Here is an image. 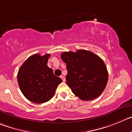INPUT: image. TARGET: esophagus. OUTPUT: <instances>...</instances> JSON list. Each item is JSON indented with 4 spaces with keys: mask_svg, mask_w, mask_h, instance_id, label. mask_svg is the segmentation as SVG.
<instances>
[{
    "mask_svg": "<svg viewBox=\"0 0 132 132\" xmlns=\"http://www.w3.org/2000/svg\"><path fill=\"white\" fill-rule=\"evenodd\" d=\"M60 78L62 79V81H63L64 82V81H65V80H66V79H65V77H64V76H60Z\"/></svg>",
    "mask_w": 132,
    "mask_h": 132,
    "instance_id": "34e87169",
    "label": "esophagus"
}]
</instances>
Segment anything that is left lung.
Returning <instances> with one entry per match:
<instances>
[{
    "mask_svg": "<svg viewBox=\"0 0 132 132\" xmlns=\"http://www.w3.org/2000/svg\"><path fill=\"white\" fill-rule=\"evenodd\" d=\"M61 59L66 64V84L82 100H91L102 93L108 81V72L102 59L89 51L64 52Z\"/></svg>",
    "mask_w": 132,
    "mask_h": 132,
    "instance_id": "left-lung-1",
    "label": "left lung"
}]
</instances>
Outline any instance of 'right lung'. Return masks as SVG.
Here are the masks:
<instances>
[{"mask_svg": "<svg viewBox=\"0 0 132 132\" xmlns=\"http://www.w3.org/2000/svg\"><path fill=\"white\" fill-rule=\"evenodd\" d=\"M50 54H34L24 61L18 71L19 88L27 99L36 103H45L53 97L62 80L47 66Z\"/></svg>", "mask_w": 132, "mask_h": 132, "instance_id": "obj_1", "label": "right lung"}]
</instances>
